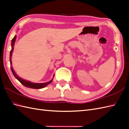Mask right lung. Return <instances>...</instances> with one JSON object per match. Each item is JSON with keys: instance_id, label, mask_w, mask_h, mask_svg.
Masks as SVG:
<instances>
[{"instance_id": "right-lung-1", "label": "right lung", "mask_w": 129, "mask_h": 129, "mask_svg": "<svg viewBox=\"0 0 129 129\" xmlns=\"http://www.w3.org/2000/svg\"><path fill=\"white\" fill-rule=\"evenodd\" d=\"M16 39V36H15L14 37V38L12 39L11 40V50L10 51V63L11 64V56H12V52H13V50H14V44L15 42V40ZM11 71L12 72V73H13L14 75L15 76V77L16 78V79L20 81V82L24 85V86L27 87H29V88H32V89H42L43 87H44L45 86H46L48 85H49V84L51 83L52 80H53V78L52 79L48 81V82H46L44 83H32L30 82V81H27L26 80H24L23 79H22L20 77H19L18 76V75L15 73V71H14L13 68H12V67H11Z\"/></svg>"}]
</instances>
